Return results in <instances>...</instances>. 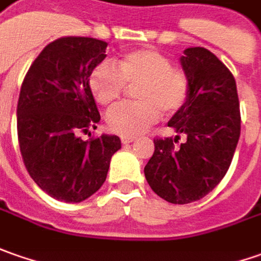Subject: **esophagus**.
I'll use <instances>...</instances> for the list:
<instances>
[{"label": "esophagus", "instance_id": "34e87169", "mask_svg": "<svg viewBox=\"0 0 261 261\" xmlns=\"http://www.w3.org/2000/svg\"><path fill=\"white\" fill-rule=\"evenodd\" d=\"M134 137H127V136H122L121 137V141L124 143V144H128V143H131V141H134Z\"/></svg>", "mask_w": 261, "mask_h": 261}]
</instances>
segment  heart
<instances>
[{
  "label": "heart",
  "mask_w": 261,
  "mask_h": 261,
  "mask_svg": "<svg viewBox=\"0 0 261 261\" xmlns=\"http://www.w3.org/2000/svg\"><path fill=\"white\" fill-rule=\"evenodd\" d=\"M88 85L95 101L110 107L120 101L128 86H137L134 96L139 102L113 108L107 121L121 136L134 137L160 118V114L175 115L182 111L191 96V81L184 69L153 49L133 50L117 60L115 68L99 63L92 69Z\"/></svg>",
  "instance_id": "obj_1"
}]
</instances>
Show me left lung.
Segmentation results:
<instances>
[{
  "label": "left lung",
  "instance_id": "1",
  "mask_svg": "<svg viewBox=\"0 0 261 261\" xmlns=\"http://www.w3.org/2000/svg\"><path fill=\"white\" fill-rule=\"evenodd\" d=\"M191 96L169 121L176 137L154 139L144 167L150 188L170 203L199 201L228 170L241 130L236 79L214 53L189 47L180 59ZM180 135L187 139L179 143Z\"/></svg>",
  "mask_w": 261,
  "mask_h": 261
}]
</instances>
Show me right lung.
Returning <instances> with one entry per match:
<instances>
[{"label":"right lung","mask_w":261,"mask_h":261,"mask_svg":"<svg viewBox=\"0 0 261 261\" xmlns=\"http://www.w3.org/2000/svg\"><path fill=\"white\" fill-rule=\"evenodd\" d=\"M107 46L92 37H60L41 50L21 85L17 134L24 166L58 201L81 202L94 195L121 148L117 136L79 137L101 120L88 77Z\"/></svg>","instance_id":"1"}]
</instances>
